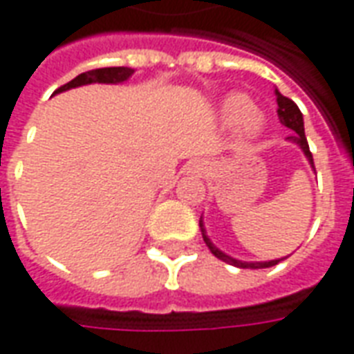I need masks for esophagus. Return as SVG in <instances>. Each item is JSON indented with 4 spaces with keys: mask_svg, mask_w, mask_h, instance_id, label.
I'll return each mask as SVG.
<instances>
[{
    "mask_svg": "<svg viewBox=\"0 0 354 354\" xmlns=\"http://www.w3.org/2000/svg\"><path fill=\"white\" fill-rule=\"evenodd\" d=\"M207 161H203V159H195V161L192 162V167H189V170H192V172H195V174H205V172H207Z\"/></svg>",
    "mask_w": 354,
    "mask_h": 354,
    "instance_id": "34e87169",
    "label": "esophagus"
}]
</instances>
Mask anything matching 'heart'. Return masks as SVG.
<instances>
[{
    "instance_id": "obj_1",
    "label": "heart",
    "mask_w": 354,
    "mask_h": 354,
    "mask_svg": "<svg viewBox=\"0 0 354 354\" xmlns=\"http://www.w3.org/2000/svg\"><path fill=\"white\" fill-rule=\"evenodd\" d=\"M220 115L222 121L227 127H239L241 124V132L252 138L258 136L263 129V119L256 111L254 102L246 96V94L233 93L230 94L225 100L222 102V108H220Z\"/></svg>"
}]
</instances>
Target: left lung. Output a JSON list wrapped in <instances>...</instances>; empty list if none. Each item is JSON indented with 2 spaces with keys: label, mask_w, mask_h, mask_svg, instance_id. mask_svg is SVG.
<instances>
[{
  "label": "left lung",
  "mask_w": 354,
  "mask_h": 354,
  "mask_svg": "<svg viewBox=\"0 0 354 354\" xmlns=\"http://www.w3.org/2000/svg\"><path fill=\"white\" fill-rule=\"evenodd\" d=\"M277 104H279V108H277L279 121L292 131L290 140H292V142H296V144H299V147L304 149V153L307 155V159H309V162H311V167L315 169L313 155L311 151H309V144H307V138H305L304 115H301V111H299V108H297L294 102L290 100V98H286V96H282L279 91H277ZM201 227H203V223H201ZM203 239H205V243H207V246L210 248V252L214 254L218 260L225 261V263H230V266L241 267V269H266V267H273L281 261V260H273V261H256V263H248V261L233 260V258H230L227 254H223L222 250H218V248L210 243V239L205 235V230H203Z\"/></svg>",
  "instance_id": "8db88e82"
}]
</instances>
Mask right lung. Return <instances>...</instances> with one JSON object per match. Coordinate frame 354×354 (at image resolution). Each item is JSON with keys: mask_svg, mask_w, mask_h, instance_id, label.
<instances>
[{"mask_svg": "<svg viewBox=\"0 0 354 354\" xmlns=\"http://www.w3.org/2000/svg\"><path fill=\"white\" fill-rule=\"evenodd\" d=\"M132 73H134V70L132 68H124V66H119V68H98V70H91V72L77 75L75 80L62 85L57 93H62V91H68V88L73 87H81V85H88V83H121V81L129 80Z\"/></svg>", "mask_w": 354, "mask_h": 354, "instance_id": "right-lung-1", "label": "right lung"}]
</instances>
